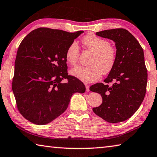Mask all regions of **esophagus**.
I'll list each match as a JSON object with an SVG mask.
<instances>
[{
    "mask_svg": "<svg viewBox=\"0 0 157 157\" xmlns=\"http://www.w3.org/2000/svg\"><path fill=\"white\" fill-rule=\"evenodd\" d=\"M85 86H86V91H89L90 90V89H89V85L85 84Z\"/></svg>",
    "mask_w": 157,
    "mask_h": 157,
    "instance_id": "esophagus-1",
    "label": "esophagus"
}]
</instances>
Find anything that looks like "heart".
Wrapping results in <instances>:
<instances>
[{"mask_svg":"<svg viewBox=\"0 0 157 157\" xmlns=\"http://www.w3.org/2000/svg\"><path fill=\"white\" fill-rule=\"evenodd\" d=\"M82 43L88 50L93 53L88 67L78 66L71 69V75L86 83L94 82L100 78L102 73H109L113 70L116 61V51L110 46L108 40L90 33L84 37ZM68 63L75 65L78 61L79 48L76 42H72L66 51Z\"/></svg>","mask_w":157,"mask_h":157,"instance_id":"obj_1","label":"heart"}]
</instances>
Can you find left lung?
Instances as JSON below:
<instances>
[{"instance_id": "left-lung-1", "label": "left lung", "mask_w": 157, "mask_h": 157, "mask_svg": "<svg viewBox=\"0 0 157 157\" xmlns=\"http://www.w3.org/2000/svg\"><path fill=\"white\" fill-rule=\"evenodd\" d=\"M96 35L114 41L117 51L115 66L104 80L105 83L114 81L112 86L97 83L90 87L102 98V104L93 110L109 123H119L139 109L146 95L147 73L144 50L126 29L104 30Z\"/></svg>"}]
</instances>
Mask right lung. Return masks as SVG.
I'll list each match as a JSON object with an SVG mask.
<instances>
[{
    "label": "right lung",
    "mask_w": 157,
    "mask_h": 157,
    "mask_svg": "<svg viewBox=\"0 0 157 157\" xmlns=\"http://www.w3.org/2000/svg\"><path fill=\"white\" fill-rule=\"evenodd\" d=\"M82 33L38 28L21 42L12 90L20 113L31 123H50L67 110L74 93L86 90L80 80L68 75L65 55L68 47Z\"/></svg>",
    "instance_id": "right-lung-1"
}]
</instances>
